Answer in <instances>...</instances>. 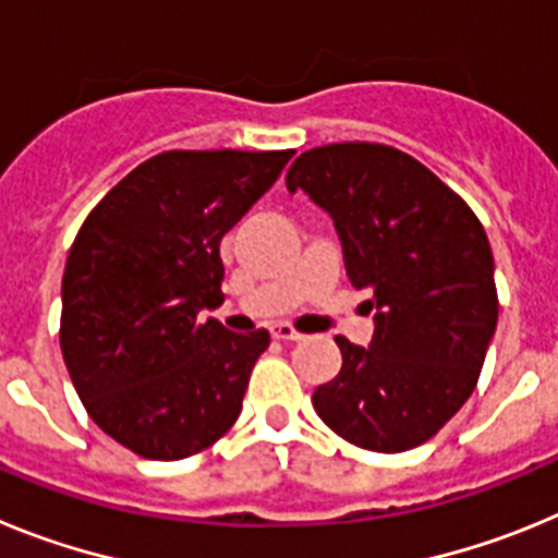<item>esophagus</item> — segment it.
Listing matches in <instances>:
<instances>
[{
	"label": "esophagus",
	"instance_id": "esophagus-1",
	"mask_svg": "<svg viewBox=\"0 0 558 558\" xmlns=\"http://www.w3.org/2000/svg\"><path fill=\"white\" fill-rule=\"evenodd\" d=\"M270 335H274V340H284V343H299V340L304 338V335L295 332L290 324H274V327H270Z\"/></svg>",
	"mask_w": 558,
	"mask_h": 558
}]
</instances>
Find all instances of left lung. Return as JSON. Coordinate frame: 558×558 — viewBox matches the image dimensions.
Instances as JSON below:
<instances>
[{"instance_id":"obj_1","label":"left lung","mask_w":558,"mask_h":558,"mask_svg":"<svg viewBox=\"0 0 558 558\" xmlns=\"http://www.w3.org/2000/svg\"><path fill=\"white\" fill-rule=\"evenodd\" d=\"M284 181L332 218L349 282L374 313L368 347L335 338L343 366L315 388V413L363 450L425 445L475 391L495 335L489 236L445 181L397 147H313Z\"/></svg>"}]
</instances>
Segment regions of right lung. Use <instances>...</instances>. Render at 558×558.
I'll return each mask as SVG.
<instances>
[{"instance_id": "right-lung-1", "label": "right lung", "mask_w": 558, "mask_h": 558, "mask_svg": "<svg viewBox=\"0 0 558 558\" xmlns=\"http://www.w3.org/2000/svg\"><path fill=\"white\" fill-rule=\"evenodd\" d=\"M293 150H167L92 209L61 282V352L102 433L153 461L206 450L243 411L270 335L229 332L220 240Z\"/></svg>"}]
</instances>
